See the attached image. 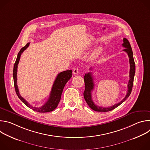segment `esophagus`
<instances>
[{
	"label": "esophagus",
	"mask_w": 150,
	"mask_h": 150,
	"mask_svg": "<svg viewBox=\"0 0 150 150\" xmlns=\"http://www.w3.org/2000/svg\"><path fill=\"white\" fill-rule=\"evenodd\" d=\"M79 72V69L78 68H75L74 69H73V74L76 75V74H78Z\"/></svg>",
	"instance_id": "obj_1"
}]
</instances>
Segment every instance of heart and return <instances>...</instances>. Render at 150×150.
I'll return each mask as SVG.
<instances>
[{"mask_svg": "<svg viewBox=\"0 0 150 150\" xmlns=\"http://www.w3.org/2000/svg\"><path fill=\"white\" fill-rule=\"evenodd\" d=\"M101 49H98L96 50V52H94V57H97V56L99 55V54L101 53Z\"/></svg>", "mask_w": 150, "mask_h": 150, "instance_id": "1", "label": "heart"}]
</instances>
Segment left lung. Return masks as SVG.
Returning a JSON list of instances; mask_svg holds the SVG:
<instances>
[{
    "mask_svg": "<svg viewBox=\"0 0 150 150\" xmlns=\"http://www.w3.org/2000/svg\"><path fill=\"white\" fill-rule=\"evenodd\" d=\"M123 43L122 44V46L125 49L123 50V51L127 53L128 57L129 59V63H130V71H129V81L128 82L127 84V92L125 96V97L119 103L115 104V105L109 107V108H102V107H99L96 105L92 100V93L91 91L94 89V84L93 81V78L91 72H89L88 74H85L84 76V82H85V91L83 92V97L85 100L86 101L88 105L90 107V108L94 111L96 112H107L111 111L120 105L123 102H124L129 96H130L132 87H133V83H134V78L135 73V62L133 57V52L129 43V41L126 38H123ZM92 68H90L91 70Z\"/></svg>",
    "mask_w": 150,
    "mask_h": 150,
    "instance_id": "1",
    "label": "left lung"
}]
</instances>
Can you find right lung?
<instances>
[{
    "mask_svg": "<svg viewBox=\"0 0 150 150\" xmlns=\"http://www.w3.org/2000/svg\"><path fill=\"white\" fill-rule=\"evenodd\" d=\"M29 45H30V42H28L24 47H23L20 50L18 54L15 63L14 64L13 71V77L14 87H15L16 93L18 98L31 109L34 111L38 112L39 113H46V112H52L57 108L59 104L64 87H65L67 82L72 77V70L65 71L59 73L57 75L53 83L49 98L43 105L40 107V108H36V107H33L24 98H23L20 95L19 93V90L18 88L17 82H17V68H18V65L19 63L21 55L25 49H27V48L29 46Z\"/></svg>",
    "mask_w": 150,
    "mask_h": 150,
    "instance_id": "add662e5",
    "label": "right lung"
}]
</instances>
